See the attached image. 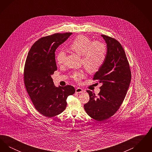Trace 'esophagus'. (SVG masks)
<instances>
[{"mask_svg":"<svg viewBox=\"0 0 152 152\" xmlns=\"http://www.w3.org/2000/svg\"><path fill=\"white\" fill-rule=\"evenodd\" d=\"M83 92V89L80 88H77L76 89V93L78 94V93H82Z\"/></svg>","mask_w":152,"mask_h":152,"instance_id":"esophagus-1","label":"esophagus"}]
</instances>
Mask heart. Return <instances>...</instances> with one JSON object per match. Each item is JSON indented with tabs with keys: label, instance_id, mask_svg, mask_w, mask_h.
Masks as SVG:
<instances>
[{
	"label": "heart",
	"instance_id": "1",
	"mask_svg": "<svg viewBox=\"0 0 152 152\" xmlns=\"http://www.w3.org/2000/svg\"><path fill=\"white\" fill-rule=\"evenodd\" d=\"M71 51L81 55V64L84 65L90 73L96 72L100 70L107 56V48L106 44L100 41H93L84 35L77 36L70 45ZM66 53L63 51H58L56 60L58 64H64ZM84 77V73L76 72L72 74L73 79L79 81Z\"/></svg>",
	"mask_w": 152,
	"mask_h": 152
}]
</instances>
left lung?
Segmentation results:
<instances>
[{
    "label": "left lung",
    "instance_id": "left-lung-1",
    "mask_svg": "<svg viewBox=\"0 0 152 152\" xmlns=\"http://www.w3.org/2000/svg\"><path fill=\"white\" fill-rule=\"evenodd\" d=\"M101 36L107 44V56L93 80H98L102 85L97 96L87 91L90 99L84 105L87 114L98 121H104L116 113L126 96L131 81L130 66L121 44L112 37Z\"/></svg>",
    "mask_w": 152,
    "mask_h": 152
}]
</instances>
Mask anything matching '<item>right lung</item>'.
<instances>
[{
  "mask_svg": "<svg viewBox=\"0 0 152 152\" xmlns=\"http://www.w3.org/2000/svg\"><path fill=\"white\" fill-rule=\"evenodd\" d=\"M72 34L56 33L37 40L31 47L24 68V85L36 110L50 118L63 112L68 96L75 88L68 85L56 87L51 77L57 70L55 51Z\"/></svg>",
  "mask_w": 152,
  "mask_h": 152,
  "instance_id": "right-lung-1",
  "label": "right lung"
}]
</instances>
